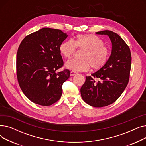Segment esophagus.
Wrapping results in <instances>:
<instances>
[{"label":"esophagus","instance_id":"1","mask_svg":"<svg viewBox=\"0 0 146 146\" xmlns=\"http://www.w3.org/2000/svg\"><path fill=\"white\" fill-rule=\"evenodd\" d=\"M76 74H77V73H76V72H74V71H72L70 72V76H74L76 75Z\"/></svg>","mask_w":146,"mask_h":146}]
</instances>
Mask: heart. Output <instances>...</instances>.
I'll list each match as a JSON object with an SVG mask.
<instances>
[{
	"label": "heart",
	"mask_w": 146,
	"mask_h": 146,
	"mask_svg": "<svg viewBox=\"0 0 146 146\" xmlns=\"http://www.w3.org/2000/svg\"><path fill=\"white\" fill-rule=\"evenodd\" d=\"M76 48L83 49L80 60L72 59L66 63L65 66L74 72L88 71L91 67L95 70L101 68L108 61L110 49L102 40L93 34H78L74 40H66L59 46L61 55L70 58Z\"/></svg>",
	"instance_id": "obj_1"
}]
</instances>
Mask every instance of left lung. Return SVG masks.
Masks as SVG:
<instances>
[{
	"label": "left lung",
	"mask_w": 146,
	"mask_h": 146,
	"mask_svg": "<svg viewBox=\"0 0 146 146\" xmlns=\"http://www.w3.org/2000/svg\"><path fill=\"white\" fill-rule=\"evenodd\" d=\"M96 34L108 35L112 42L111 54L104 67L92 76H86L80 89L83 100L90 106L103 107L115 102L127 87L131 66V54L125 42L117 33L105 30ZM99 80L96 82L94 80Z\"/></svg>",
	"instance_id": "left-lung-1"
}]
</instances>
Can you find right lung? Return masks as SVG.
<instances>
[{"label":"right lung","mask_w":146,"mask_h":146,"mask_svg":"<svg viewBox=\"0 0 146 146\" xmlns=\"http://www.w3.org/2000/svg\"><path fill=\"white\" fill-rule=\"evenodd\" d=\"M67 37L62 31L43 28L26 36L17 55V74L23 93L33 102L49 106L62 95L63 83L70 72L64 69L59 46Z\"/></svg>","instance_id":"1"}]
</instances>
